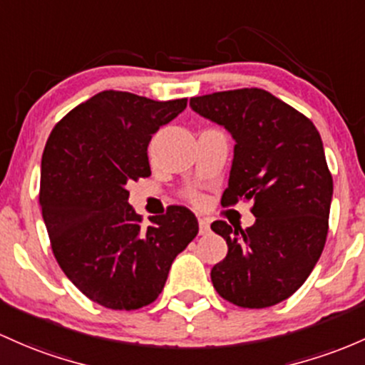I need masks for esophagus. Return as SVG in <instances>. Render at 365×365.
Wrapping results in <instances>:
<instances>
[{
	"instance_id": "esophagus-1",
	"label": "esophagus",
	"mask_w": 365,
	"mask_h": 365,
	"mask_svg": "<svg viewBox=\"0 0 365 365\" xmlns=\"http://www.w3.org/2000/svg\"><path fill=\"white\" fill-rule=\"evenodd\" d=\"M210 232V220L207 218H199V234L204 235Z\"/></svg>"
}]
</instances>
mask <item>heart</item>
<instances>
[{
  "label": "heart",
  "instance_id": "1",
  "mask_svg": "<svg viewBox=\"0 0 365 365\" xmlns=\"http://www.w3.org/2000/svg\"><path fill=\"white\" fill-rule=\"evenodd\" d=\"M192 197H194V199H197V195H192Z\"/></svg>",
  "mask_w": 365,
  "mask_h": 365
}]
</instances>
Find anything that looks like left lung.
I'll list each match as a JSON object with an SVG mask.
<instances>
[{
	"mask_svg": "<svg viewBox=\"0 0 365 365\" xmlns=\"http://www.w3.org/2000/svg\"><path fill=\"white\" fill-rule=\"evenodd\" d=\"M190 107L235 140L222 204L253 201L256 216L246 230L211 223L228 246L211 282L237 307L277 305L302 287L326 244L332 176L317 128L259 88L194 97Z\"/></svg>",
	"mask_w": 365,
	"mask_h": 365,
	"instance_id": "1",
	"label": "left lung"
}]
</instances>
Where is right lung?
<instances>
[{
  "label": "right lung",
  "mask_w": 365,
  "mask_h": 365,
  "mask_svg": "<svg viewBox=\"0 0 365 365\" xmlns=\"http://www.w3.org/2000/svg\"><path fill=\"white\" fill-rule=\"evenodd\" d=\"M185 107L187 98L158 102L106 90L72 109L48 138L39 204L51 250L63 274L98 305H150L173 259L197 235V218L183 206L143 227L126 189L150 176L152 135Z\"/></svg>",
  "instance_id": "obj_1"
}]
</instances>
